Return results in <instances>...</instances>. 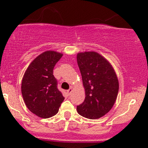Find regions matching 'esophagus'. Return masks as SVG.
<instances>
[{
  "mask_svg": "<svg viewBox=\"0 0 148 148\" xmlns=\"http://www.w3.org/2000/svg\"><path fill=\"white\" fill-rule=\"evenodd\" d=\"M66 92H67V94H68L69 95H71V92H72V88H70L69 89H68Z\"/></svg>",
  "mask_w": 148,
  "mask_h": 148,
  "instance_id": "esophagus-1",
  "label": "esophagus"
}]
</instances>
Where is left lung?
Here are the masks:
<instances>
[{"label":"left lung","mask_w":148,"mask_h":148,"mask_svg":"<svg viewBox=\"0 0 148 148\" xmlns=\"http://www.w3.org/2000/svg\"><path fill=\"white\" fill-rule=\"evenodd\" d=\"M77 59L85 89L84 101L77 106V112L91 120L100 118L111 110L117 99V75L107 59L97 52L79 53Z\"/></svg>","instance_id":"8db88e82"}]
</instances>
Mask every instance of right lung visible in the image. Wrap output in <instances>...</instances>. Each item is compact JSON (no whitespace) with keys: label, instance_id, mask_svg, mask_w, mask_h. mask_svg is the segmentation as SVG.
Returning a JSON list of instances; mask_svg holds the SVG:
<instances>
[{"label":"right lung","instance_id":"obj_1","mask_svg":"<svg viewBox=\"0 0 148 148\" xmlns=\"http://www.w3.org/2000/svg\"><path fill=\"white\" fill-rule=\"evenodd\" d=\"M62 55L53 51L44 52L30 64L23 77L21 92L25 104L31 112L41 118L55 115L64 99L53 74Z\"/></svg>","mask_w":148,"mask_h":148}]
</instances>
